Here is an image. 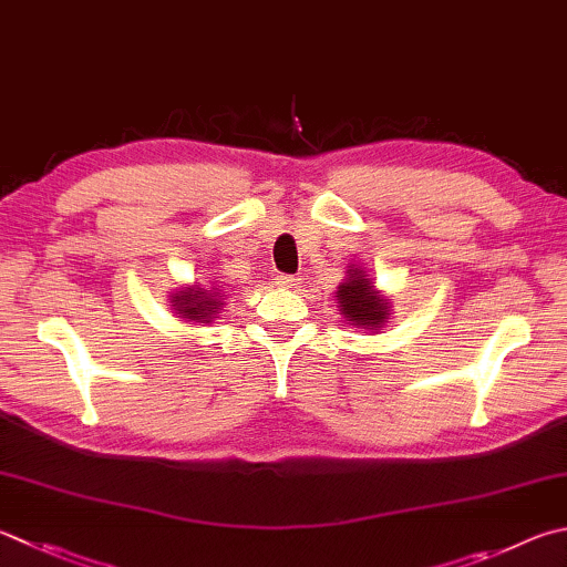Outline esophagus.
<instances>
[{
  "label": "esophagus",
  "instance_id": "34e87169",
  "mask_svg": "<svg viewBox=\"0 0 567 567\" xmlns=\"http://www.w3.org/2000/svg\"><path fill=\"white\" fill-rule=\"evenodd\" d=\"M275 285L282 287V290H295V287L300 285V280H297V277H292V275H277Z\"/></svg>",
  "mask_w": 567,
  "mask_h": 567
}]
</instances>
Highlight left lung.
<instances>
[{"mask_svg": "<svg viewBox=\"0 0 567 567\" xmlns=\"http://www.w3.org/2000/svg\"><path fill=\"white\" fill-rule=\"evenodd\" d=\"M347 272V280L337 287L334 295L339 300V312L344 315L349 324L362 329H379L391 315V302L377 290L362 267H352Z\"/></svg>", "mask_w": 567, "mask_h": 567, "instance_id": "obj_1", "label": "left lung"}]
</instances>
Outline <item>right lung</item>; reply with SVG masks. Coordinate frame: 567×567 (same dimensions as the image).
Here are the masks:
<instances>
[{"instance_id": "right-lung-1", "label": "right lung", "mask_w": 567, "mask_h": 567, "mask_svg": "<svg viewBox=\"0 0 567 567\" xmlns=\"http://www.w3.org/2000/svg\"><path fill=\"white\" fill-rule=\"evenodd\" d=\"M225 292L218 282L213 285H190L181 287L176 295H171L173 310L188 322H213V317L220 312Z\"/></svg>"}]
</instances>
